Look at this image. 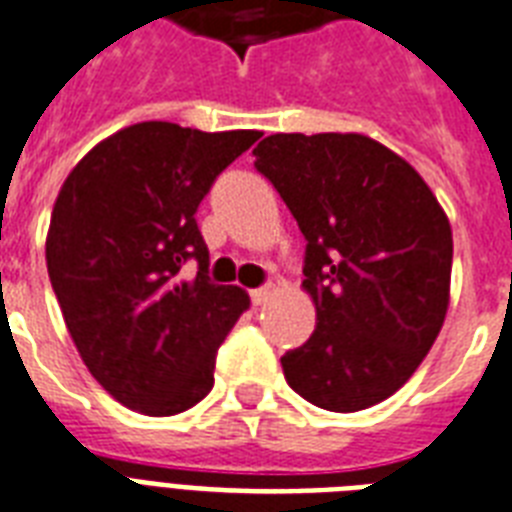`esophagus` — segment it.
<instances>
[{"label":"esophagus","mask_w":512,"mask_h":512,"mask_svg":"<svg viewBox=\"0 0 512 512\" xmlns=\"http://www.w3.org/2000/svg\"><path fill=\"white\" fill-rule=\"evenodd\" d=\"M275 293H277L275 285L267 283V285H261V288H253V291H251V301H253V304H256V307H259V304H267V301L272 299Z\"/></svg>","instance_id":"esophagus-1"}]
</instances>
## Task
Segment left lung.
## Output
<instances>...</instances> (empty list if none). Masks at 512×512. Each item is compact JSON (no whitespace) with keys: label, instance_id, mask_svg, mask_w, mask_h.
Instances as JSON below:
<instances>
[{"label":"left lung","instance_id":"1","mask_svg":"<svg viewBox=\"0 0 512 512\" xmlns=\"http://www.w3.org/2000/svg\"><path fill=\"white\" fill-rule=\"evenodd\" d=\"M307 240L304 291L318 310L285 352L301 398L350 414L411 379L449 310L451 227L417 170L360 133H275L256 149Z\"/></svg>","mask_w":512,"mask_h":512}]
</instances>
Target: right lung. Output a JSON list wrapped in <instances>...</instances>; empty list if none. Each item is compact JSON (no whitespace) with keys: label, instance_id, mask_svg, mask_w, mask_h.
<instances>
[{"label":"right lung","instance_id":"obj_1","mask_svg":"<svg viewBox=\"0 0 512 512\" xmlns=\"http://www.w3.org/2000/svg\"><path fill=\"white\" fill-rule=\"evenodd\" d=\"M259 136L138 122L93 146L63 181L47 275L87 371L122 406L173 417L211 392L216 352L251 301L208 277L194 213ZM186 260L198 261L192 281L180 275Z\"/></svg>","mask_w":512,"mask_h":512}]
</instances>
